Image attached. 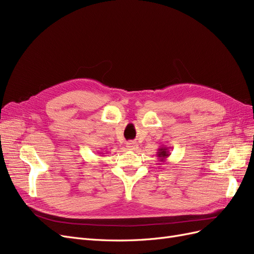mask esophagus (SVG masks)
I'll list each match as a JSON object with an SVG mask.
<instances>
[{"instance_id": "esophagus-1", "label": "esophagus", "mask_w": 254, "mask_h": 254, "mask_svg": "<svg viewBox=\"0 0 254 254\" xmlns=\"http://www.w3.org/2000/svg\"><path fill=\"white\" fill-rule=\"evenodd\" d=\"M137 146L139 145H137L136 142H128L126 144V147L128 150H135L137 148Z\"/></svg>"}]
</instances>
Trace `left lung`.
<instances>
[{
  "instance_id": "left-lung-1",
  "label": "left lung",
  "mask_w": 254,
  "mask_h": 254,
  "mask_svg": "<svg viewBox=\"0 0 254 254\" xmlns=\"http://www.w3.org/2000/svg\"><path fill=\"white\" fill-rule=\"evenodd\" d=\"M171 156V152H170V148L166 147L165 145H162L160 146V147L158 148V151H157V157L159 158V160L161 161V162H165L166 159Z\"/></svg>"
}]
</instances>
